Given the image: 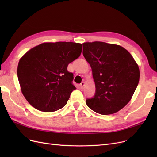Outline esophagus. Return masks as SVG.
Wrapping results in <instances>:
<instances>
[{"mask_svg":"<svg viewBox=\"0 0 157 157\" xmlns=\"http://www.w3.org/2000/svg\"><path fill=\"white\" fill-rule=\"evenodd\" d=\"M80 88L84 89V88L85 86V82H82V83L80 84Z\"/></svg>","mask_w":157,"mask_h":157,"instance_id":"1","label":"esophagus"}]
</instances>
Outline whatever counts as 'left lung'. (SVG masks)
<instances>
[{
    "instance_id": "obj_1",
    "label": "left lung",
    "mask_w": 157,
    "mask_h": 157,
    "mask_svg": "<svg viewBox=\"0 0 157 157\" xmlns=\"http://www.w3.org/2000/svg\"><path fill=\"white\" fill-rule=\"evenodd\" d=\"M82 45L96 85L95 96L86 99V105L103 115L119 111L131 100L139 83L138 65L119 45L97 41Z\"/></svg>"
}]
</instances>
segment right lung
I'll use <instances>...</instances> for the list:
<instances>
[{
  "label": "right lung",
  "mask_w": 157,
  "mask_h": 157,
  "mask_svg": "<svg viewBox=\"0 0 157 157\" xmlns=\"http://www.w3.org/2000/svg\"><path fill=\"white\" fill-rule=\"evenodd\" d=\"M82 44L44 42L23 55L17 66L21 91L37 110L54 112L63 107L76 89L68 65L81 54Z\"/></svg>",
  "instance_id": "right-lung-1"
}]
</instances>
